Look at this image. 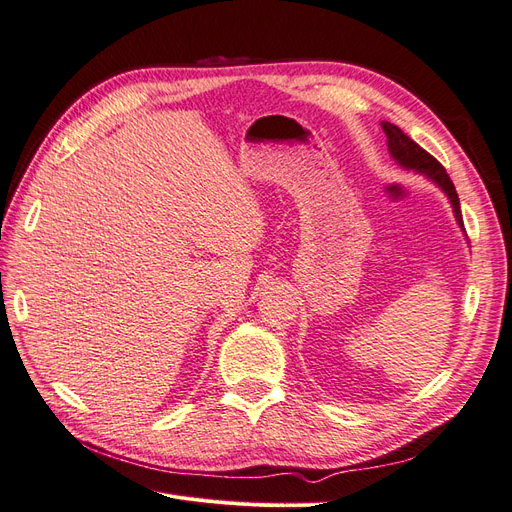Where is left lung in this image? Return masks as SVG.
<instances>
[{
    "label": "left lung",
    "mask_w": 512,
    "mask_h": 512,
    "mask_svg": "<svg viewBox=\"0 0 512 512\" xmlns=\"http://www.w3.org/2000/svg\"><path fill=\"white\" fill-rule=\"evenodd\" d=\"M382 130L386 134V141H389V153L395 158V162L401 164L404 168H408V170H416V173H423L427 179H431L433 183H436L438 188L448 196V200H451L457 224L461 226V230H466V228H463V218H461V207H459L457 190H455L451 177L446 175L444 166L436 158H433L431 153H427L421 145H416L410 136H406L397 126H393V123L382 121Z\"/></svg>",
    "instance_id": "8db88e82"
}]
</instances>
